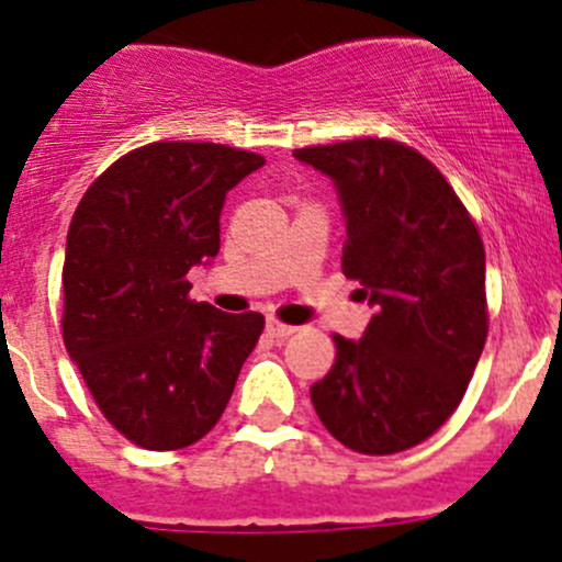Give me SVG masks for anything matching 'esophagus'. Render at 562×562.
Segmentation results:
<instances>
[{
	"mask_svg": "<svg viewBox=\"0 0 562 562\" xmlns=\"http://www.w3.org/2000/svg\"><path fill=\"white\" fill-rule=\"evenodd\" d=\"M266 331H269L271 337H277V340H282V337H291L293 331H296V326L282 324L280 318H269V321H266Z\"/></svg>",
	"mask_w": 562,
	"mask_h": 562,
	"instance_id": "1",
	"label": "esophagus"
}]
</instances>
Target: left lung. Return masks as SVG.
I'll list each match as a JSON object with an SVG mask.
<instances>
[{
  "instance_id": "obj_1",
  "label": "left lung",
  "mask_w": 562,
  "mask_h": 562,
  "mask_svg": "<svg viewBox=\"0 0 562 562\" xmlns=\"http://www.w3.org/2000/svg\"><path fill=\"white\" fill-rule=\"evenodd\" d=\"M293 156L335 181L342 274L375 304L362 340L335 335V364L310 397L348 450L401 453L448 423L486 346L483 238L448 178L408 145L359 136Z\"/></svg>"
}]
</instances>
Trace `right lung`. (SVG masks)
<instances>
[{
  "label": "right lung",
  "instance_id": "right-lung-1",
  "mask_svg": "<svg viewBox=\"0 0 562 562\" xmlns=\"http://www.w3.org/2000/svg\"><path fill=\"white\" fill-rule=\"evenodd\" d=\"M252 150L150 143L109 165L68 227L63 340L109 426L181 450L220 423L266 321L192 302L189 269L220 252L227 192Z\"/></svg>",
  "mask_w": 562,
  "mask_h": 562
}]
</instances>
